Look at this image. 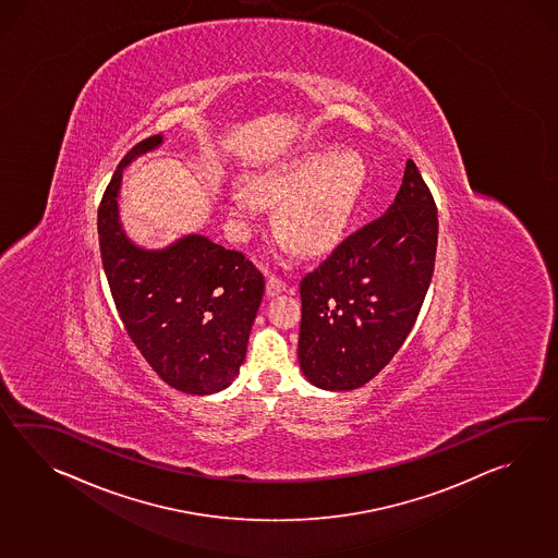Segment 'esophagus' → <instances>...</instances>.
Masks as SVG:
<instances>
[{"instance_id": "esophagus-1", "label": "esophagus", "mask_w": 558, "mask_h": 558, "mask_svg": "<svg viewBox=\"0 0 558 558\" xmlns=\"http://www.w3.org/2000/svg\"><path fill=\"white\" fill-rule=\"evenodd\" d=\"M284 280H280L278 276H268V280H266V296H276V294L284 292Z\"/></svg>"}]
</instances>
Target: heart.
Here are the masks:
<instances>
[{
    "instance_id": "obj_1",
    "label": "heart",
    "mask_w": 558,
    "mask_h": 558,
    "mask_svg": "<svg viewBox=\"0 0 558 558\" xmlns=\"http://www.w3.org/2000/svg\"><path fill=\"white\" fill-rule=\"evenodd\" d=\"M254 194L266 204H284L278 214L280 232L306 254L332 248L344 234L364 184L359 156L344 151H310L252 178ZM232 216L244 220L256 210L246 187L230 192Z\"/></svg>"
}]
</instances>
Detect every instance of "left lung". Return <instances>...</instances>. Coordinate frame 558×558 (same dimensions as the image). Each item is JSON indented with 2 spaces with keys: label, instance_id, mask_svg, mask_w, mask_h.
Masks as SVG:
<instances>
[{
  "label": "left lung",
  "instance_id": "left-lung-1",
  "mask_svg": "<svg viewBox=\"0 0 558 558\" xmlns=\"http://www.w3.org/2000/svg\"><path fill=\"white\" fill-rule=\"evenodd\" d=\"M438 216L414 161L390 208L300 282L298 360L310 385L354 390L404 344L434 272Z\"/></svg>",
  "mask_w": 558,
  "mask_h": 558
}]
</instances>
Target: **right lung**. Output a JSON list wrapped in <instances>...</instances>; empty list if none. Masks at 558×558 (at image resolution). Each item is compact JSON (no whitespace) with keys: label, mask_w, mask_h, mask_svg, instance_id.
Masks as SVG:
<instances>
[{"label":"right lung","mask_w":558,"mask_h":558,"mask_svg":"<svg viewBox=\"0 0 558 558\" xmlns=\"http://www.w3.org/2000/svg\"><path fill=\"white\" fill-rule=\"evenodd\" d=\"M151 136L128 151L98 210L99 252L116 308L142 356L163 383L214 395L234 383L264 296V276L240 252L202 234L160 250L134 244L120 222L122 173L160 148Z\"/></svg>","instance_id":"add662e5"}]
</instances>
